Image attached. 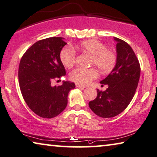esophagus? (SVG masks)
Here are the masks:
<instances>
[{"instance_id": "34e87169", "label": "esophagus", "mask_w": 157, "mask_h": 157, "mask_svg": "<svg viewBox=\"0 0 157 157\" xmlns=\"http://www.w3.org/2000/svg\"><path fill=\"white\" fill-rule=\"evenodd\" d=\"M76 87L84 89V88H85V86H82V85H79V84H76Z\"/></svg>"}]
</instances>
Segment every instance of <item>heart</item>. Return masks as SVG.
<instances>
[{
  "label": "heart",
  "mask_w": 157,
  "mask_h": 157,
  "mask_svg": "<svg viewBox=\"0 0 157 157\" xmlns=\"http://www.w3.org/2000/svg\"><path fill=\"white\" fill-rule=\"evenodd\" d=\"M79 48L92 56L91 64L95 65L103 73L111 72L116 63L117 56L115 52L107 49L106 46L94 39L84 41L78 45ZM60 59L65 67L74 65L76 60V52L71 46H65L60 53ZM97 78V72L94 68L78 67L70 73L72 81L82 85H86Z\"/></svg>",
  "instance_id": "1"
}]
</instances>
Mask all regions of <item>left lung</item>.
<instances>
[{"label": "left lung", "instance_id": "left-lung-1", "mask_svg": "<svg viewBox=\"0 0 157 157\" xmlns=\"http://www.w3.org/2000/svg\"><path fill=\"white\" fill-rule=\"evenodd\" d=\"M116 42L115 67L100 83L107 85L106 91L97 90V97L89 102L91 110L101 118H112L123 112L134 97L140 76V65L132 48L122 39Z\"/></svg>", "mask_w": 157, "mask_h": 157}]
</instances>
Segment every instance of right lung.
<instances>
[{
  "label": "right lung",
  "instance_id": "obj_1",
  "mask_svg": "<svg viewBox=\"0 0 157 157\" xmlns=\"http://www.w3.org/2000/svg\"><path fill=\"white\" fill-rule=\"evenodd\" d=\"M64 38L51 37L38 41L25 53L19 65L18 78L22 97L29 108L39 116L52 118L67 106V96L75 85L51 81L65 75L60 53L66 45Z\"/></svg>",
  "mask_w": 157,
  "mask_h": 157
}]
</instances>
